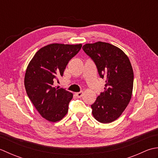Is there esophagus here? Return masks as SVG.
<instances>
[{
	"label": "esophagus",
	"instance_id": "obj_1",
	"mask_svg": "<svg viewBox=\"0 0 158 158\" xmlns=\"http://www.w3.org/2000/svg\"><path fill=\"white\" fill-rule=\"evenodd\" d=\"M83 95V92L82 91H80V92H78V93H76V95L77 96L78 98H81Z\"/></svg>",
	"mask_w": 158,
	"mask_h": 158
}]
</instances>
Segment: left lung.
I'll use <instances>...</instances> for the list:
<instances>
[{
    "label": "left lung",
    "instance_id": "1",
    "mask_svg": "<svg viewBox=\"0 0 158 158\" xmlns=\"http://www.w3.org/2000/svg\"><path fill=\"white\" fill-rule=\"evenodd\" d=\"M82 49L106 80L104 91L91 106L92 114L100 123H111L123 113L131 98L134 72L130 59L120 48L102 41L86 44Z\"/></svg>",
    "mask_w": 158,
    "mask_h": 158
}]
</instances>
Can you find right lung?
Here are the masks:
<instances>
[{"label": "right lung", "instance_id": "right-lung-1", "mask_svg": "<svg viewBox=\"0 0 158 158\" xmlns=\"http://www.w3.org/2000/svg\"><path fill=\"white\" fill-rule=\"evenodd\" d=\"M81 47L82 44L48 45L37 51L27 67L26 91L39 113L50 122L61 120L68 112L73 94L54 87V82L63 76L67 63Z\"/></svg>", "mask_w": 158, "mask_h": 158}]
</instances>
